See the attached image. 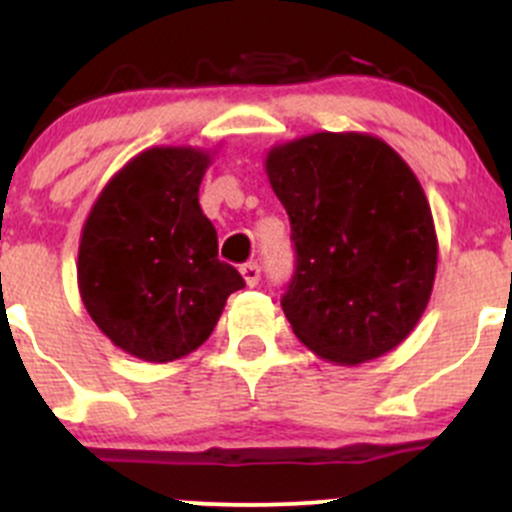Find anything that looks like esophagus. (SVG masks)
Here are the masks:
<instances>
[{
	"mask_svg": "<svg viewBox=\"0 0 512 512\" xmlns=\"http://www.w3.org/2000/svg\"><path fill=\"white\" fill-rule=\"evenodd\" d=\"M242 277H245L247 287H255L257 282H260V265L257 262H247V265H242Z\"/></svg>",
	"mask_w": 512,
	"mask_h": 512,
	"instance_id": "esophagus-1",
	"label": "esophagus"
}]
</instances>
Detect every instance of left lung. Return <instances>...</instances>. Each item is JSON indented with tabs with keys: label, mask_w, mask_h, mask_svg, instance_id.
Here are the masks:
<instances>
[{
	"label": "left lung",
	"mask_w": 512,
	"mask_h": 512,
	"mask_svg": "<svg viewBox=\"0 0 512 512\" xmlns=\"http://www.w3.org/2000/svg\"><path fill=\"white\" fill-rule=\"evenodd\" d=\"M292 225L282 309L304 347L364 364L399 347L433 289L438 240L404 158L366 133H312L265 160Z\"/></svg>",
	"instance_id": "obj_1"
}]
</instances>
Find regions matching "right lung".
Returning <instances> with one entry per match:
<instances>
[{
    "instance_id": "right-lung-1",
    "label": "right lung",
    "mask_w": 512,
    "mask_h": 512,
    "mask_svg": "<svg viewBox=\"0 0 512 512\" xmlns=\"http://www.w3.org/2000/svg\"><path fill=\"white\" fill-rule=\"evenodd\" d=\"M210 153L148 148L106 183L79 245V292L123 352L163 364L213 334L240 272L218 260V232L198 190Z\"/></svg>"
}]
</instances>
